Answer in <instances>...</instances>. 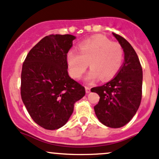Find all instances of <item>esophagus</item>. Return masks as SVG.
I'll list each match as a JSON object with an SVG mask.
<instances>
[{
    "label": "esophagus",
    "mask_w": 159,
    "mask_h": 159,
    "mask_svg": "<svg viewBox=\"0 0 159 159\" xmlns=\"http://www.w3.org/2000/svg\"><path fill=\"white\" fill-rule=\"evenodd\" d=\"M85 91L86 93H89L91 91V88L89 87V86H85Z\"/></svg>",
    "instance_id": "esophagus-1"
}]
</instances>
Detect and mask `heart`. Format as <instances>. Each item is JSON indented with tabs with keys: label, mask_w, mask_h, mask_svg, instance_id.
I'll use <instances>...</instances> for the list:
<instances>
[{
	"label": "heart",
	"mask_w": 159,
	"mask_h": 159,
	"mask_svg": "<svg viewBox=\"0 0 159 159\" xmlns=\"http://www.w3.org/2000/svg\"><path fill=\"white\" fill-rule=\"evenodd\" d=\"M123 58L124 51L121 44L101 35L81 41L78 51L72 49L67 54L69 73L74 78H81L89 63L91 70L86 76L88 82H93L99 78L102 81L113 78L121 69Z\"/></svg>",
	"instance_id": "obj_1"
}]
</instances>
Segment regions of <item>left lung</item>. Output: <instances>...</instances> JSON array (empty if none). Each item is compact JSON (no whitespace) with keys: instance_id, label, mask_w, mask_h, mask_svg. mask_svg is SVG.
Instances as JSON below:
<instances>
[{"instance_id":"8db88e82","label":"left lung","mask_w":159,"mask_h":159,"mask_svg":"<svg viewBox=\"0 0 159 159\" xmlns=\"http://www.w3.org/2000/svg\"><path fill=\"white\" fill-rule=\"evenodd\" d=\"M113 35L124 51V64L111 81L91 91L100 97L94 107L97 118L105 126L117 129L129 123L139 109L142 95V68L132 46L123 37Z\"/></svg>"}]
</instances>
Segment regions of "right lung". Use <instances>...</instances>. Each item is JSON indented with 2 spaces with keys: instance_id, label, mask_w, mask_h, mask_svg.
<instances>
[{
  "instance_id": "obj_1",
  "label": "right lung",
  "mask_w": 159,
  "mask_h": 159,
  "mask_svg": "<svg viewBox=\"0 0 159 159\" xmlns=\"http://www.w3.org/2000/svg\"><path fill=\"white\" fill-rule=\"evenodd\" d=\"M75 37L51 34L32 48L23 63L20 95L35 123L48 130L65 125L74 105L85 94L70 78L67 54Z\"/></svg>"
}]
</instances>
